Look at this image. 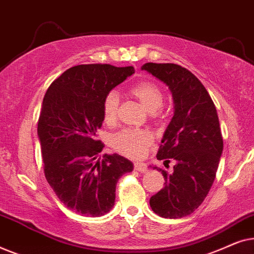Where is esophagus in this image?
<instances>
[{"instance_id":"34e87169","label":"esophagus","mask_w":254,"mask_h":254,"mask_svg":"<svg viewBox=\"0 0 254 254\" xmlns=\"http://www.w3.org/2000/svg\"><path fill=\"white\" fill-rule=\"evenodd\" d=\"M134 169L136 170V171L141 172V173H144V172H147V170H148L147 165H145L144 163H138V162L134 163Z\"/></svg>"}]
</instances>
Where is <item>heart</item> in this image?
Masks as SVG:
<instances>
[{"mask_svg":"<svg viewBox=\"0 0 254 254\" xmlns=\"http://www.w3.org/2000/svg\"><path fill=\"white\" fill-rule=\"evenodd\" d=\"M129 92L140 102L145 110L155 113L163 105V92L155 83L143 81L131 85ZM120 97L117 91L107 92L103 100V117L107 125L116 124ZM154 142L152 135L147 130L124 129L113 135L111 144L120 154L128 157H140Z\"/></svg>","mask_w":254,"mask_h":254,"instance_id":"obj_1","label":"heart"}]
</instances>
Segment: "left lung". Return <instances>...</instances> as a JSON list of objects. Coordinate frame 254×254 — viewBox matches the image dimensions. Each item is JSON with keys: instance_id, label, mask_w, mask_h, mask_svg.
I'll return each instance as SVG.
<instances>
[{"instance_id": "1", "label": "left lung", "mask_w": 254, "mask_h": 254, "mask_svg": "<svg viewBox=\"0 0 254 254\" xmlns=\"http://www.w3.org/2000/svg\"><path fill=\"white\" fill-rule=\"evenodd\" d=\"M172 93L173 117L166 127L157 159L176 162L172 173L162 171L164 187L150 197L154 213L164 218L192 214L207 196L223 151L217 111L209 93L186 68L175 64L142 65Z\"/></svg>"}]
</instances>
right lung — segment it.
Masks as SVG:
<instances>
[{
	"mask_svg": "<svg viewBox=\"0 0 254 254\" xmlns=\"http://www.w3.org/2000/svg\"><path fill=\"white\" fill-rule=\"evenodd\" d=\"M134 72L133 67L75 65L55 79L44 97L38 137L45 177L75 213L90 217L109 213L118 180L133 171V163L118 154L96 161L104 148L96 133L104 121V97Z\"/></svg>",
	"mask_w": 254,
	"mask_h": 254,
	"instance_id": "right-lung-1",
	"label": "right lung"
}]
</instances>
